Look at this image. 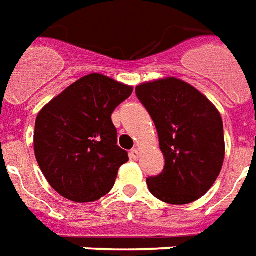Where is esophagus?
Wrapping results in <instances>:
<instances>
[{"instance_id":"obj_1","label":"esophagus","mask_w":256,"mask_h":256,"mask_svg":"<svg viewBox=\"0 0 256 256\" xmlns=\"http://www.w3.org/2000/svg\"><path fill=\"white\" fill-rule=\"evenodd\" d=\"M139 154L140 153H139V150H138V148H132L130 156H131L132 160H138V158H139Z\"/></svg>"}]
</instances>
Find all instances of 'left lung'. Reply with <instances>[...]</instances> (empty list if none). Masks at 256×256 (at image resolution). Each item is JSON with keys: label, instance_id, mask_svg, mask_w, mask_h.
<instances>
[{"label": "left lung", "instance_id": "1", "mask_svg": "<svg viewBox=\"0 0 256 256\" xmlns=\"http://www.w3.org/2000/svg\"><path fill=\"white\" fill-rule=\"evenodd\" d=\"M135 90L153 118L166 157L160 175L146 179L150 193L174 206L198 200L224 166V122L218 108L193 85L175 77L143 82Z\"/></svg>", "mask_w": 256, "mask_h": 256}]
</instances>
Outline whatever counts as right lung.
<instances>
[{
  "label": "right lung",
  "mask_w": 256,
  "mask_h": 256,
  "mask_svg": "<svg viewBox=\"0 0 256 256\" xmlns=\"http://www.w3.org/2000/svg\"><path fill=\"white\" fill-rule=\"evenodd\" d=\"M134 88L92 73L54 98L36 118L34 153L52 189L74 202H92L113 189L128 153L112 121Z\"/></svg>",
  "instance_id": "obj_1"
}]
</instances>
